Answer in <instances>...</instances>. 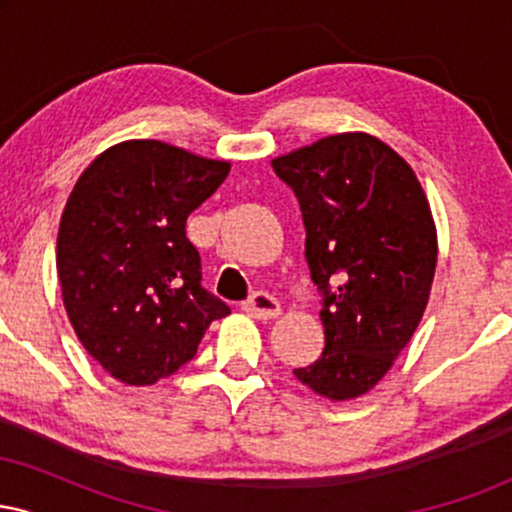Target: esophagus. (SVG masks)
Instances as JSON below:
<instances>
[{
	"label": "esophagus",
	"mask_w": 512,
	"mask_h": 512,
	"mask_svg": "<svg viewBox=\"0 0 512 512\" xmlns=\"http://www.w3.org/2000/svg\"><path fill=\"white\" fill-rule=\"evenodd\" d=\"M243 310L250 317H255V320H274V317H279V313H281V305L274 296L260 291L243 305Z\"/></svg>",
	"instance_id": "obj_1"
}]
</instances>
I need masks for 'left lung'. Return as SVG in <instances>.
Listing matches in <instances>:
<instances>
[{
	"instance_id": "1",
	"label": "left lung",
	"mask_w": 512,
	"mask_h": 512,
	"mask_svg": "<svg viewBox=\"0 0 512 512\" xmlns=\"http://www.w3.org/2000/svg\"><path fill=\"white\" fill-rule=\"evenodd\" d=\"M305 223V260L322 291L325 351L296 368L330 402L373 390L424 317L438 233L424 187L392 146L342 132L276 156Z\"/></svg>"
}]
</instances>
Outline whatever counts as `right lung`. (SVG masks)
<instances>
[{
  "label": "right lung",
  "instance_id": "right-lung-1",
  "mask_svg": "<svg viewBox=\"0 0 512 512\" xmlns=\"http://www.w3.org/2000/svg\"><path fill=\"white\" fill-rule=\"evenodd\" d=\"M231 163L127 139L88 163L57 233L62 301L88 356L125 385L168 378L231 310L202 289L187 216Z\"/></svg>",
  "mask_w": 512,
  "mask_h": 512
}]
</instances>
